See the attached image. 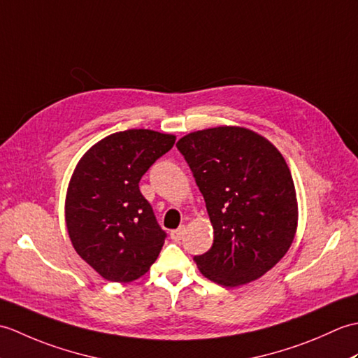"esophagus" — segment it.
Here are the masks:
<instances>
[{
	"label": "esophagus",
	"instance_id": "obj_1",
	"mask_svg": "<svg viewBox=\"0 0 358 358\" xmlns=\"http://www.w3.org/2000/svg\"><path fill=\"white\" fill-rule=\"evenodd\" d=\"M185 232H186L185 226H181V227H178V229H175V231L171 232V238H172L173 241H180L181 238L185 237Z\"/></svg>",
	"mask_w": 358,
	"mask_h": 358
}]
</instances>
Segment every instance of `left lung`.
Wrapping results in <instances>:
<instances>
[{"label": "left lung", "mask_w": 358, "mask_h": 358, "mask_svg": "<svg viewBox=\"0 0 358 358\" xmlns=\"http://www.w3.org/2000/svg\"><path fill=\"white\" fill-rule=\"evenodd\" d=\"M177 148L214 227L212 248L194 257L200 272L229 287L260 278L291 248L299 222L283 155L264 136L238 126L191 132Z\"/></svg>", "instance_id": "left-lung-1"}]
</instances>
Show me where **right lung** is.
Here are the masks:
<instances>
[{"mask_svg":"<svg viewBox=\"0 0 358 358\" xmlns=\"http://www.w3.org/2000/svg\"><path fill=\"white\" fill-rule=\"evenodd\" d=\"M175 135L129 129L90 148L72 173L66 195V226L77 254L117 283L140 278L164 245L140 180L169 152Z\"/></svg>","mask_w":358,"mask_h":358,"instance_id":"add662e5","label":"right lung"}]
</instances>
